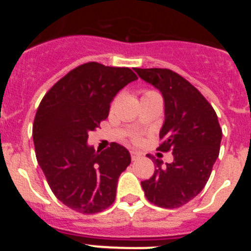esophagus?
<instances>
[{
	"label": "esophagus",
	"instance_id": "34e87169",
	"mask_svg": "<svg viewBox=\"0 0 251 251\" xmlns=\"http://www.w3.org/2000/svg\"><path fill=\"white\" fill-rule=\"evenodd\" d=\"M142 157V153L137 152V151H130V158H132V161H136V159L141 158Z\"/></svg>",
	"mask_w": 251,
	"mask_h": 251
}]
</instances>
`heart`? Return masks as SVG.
Masks as SVG:
<instances>
[{"instance_id":"1","label":"heart","mask_w":251,"mask_h":251,"mask_svg":"<svg viewBox=\"0 0 251 251\" xmlns=\"http://www.w3.org/2000/svg\"><path fill=\"white\" fill-rule=\"evenodd\" d=\"M154 93H156V92H153V90H145V92H143V97H145V95H150V94H154ZM113 104H114V103H113ZM133 141H138V137H136V136H134V137H133Z\"/></svg>"}]
</instances>
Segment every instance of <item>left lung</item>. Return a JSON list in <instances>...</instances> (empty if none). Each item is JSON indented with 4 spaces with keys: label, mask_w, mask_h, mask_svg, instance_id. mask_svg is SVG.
Returning a JSON list of instances; mask_svg holds the SVG:
<instances>
[{
    "label": "left lung",
    "mask_w": 251,
    "mask_h": 251,
    "mask_svg": "<svg viewBox=\"0 0 251 251\" xmlns=\"http://www.w3.org/2000/svg\"><path fill=\"white\" fill-rule=\"evenodd\" d=\"M134 70L163 95L165 123L158 150L174 154L167 167L154 158L157 168L151 178L142 181V188L153 205L181 207L205 187L219 157L223 130L211 104L185 77L170 69Z\"/></svg>",
    "instance_id": "obj_1"
}]
</instances>
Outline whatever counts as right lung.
<instances>
[{
  "label": "right lung",
  "instance_id": "add662e5",
  "mask_svg": "<svg viewBox=\"0 0 251 251\" xmlns=\"http://www.w3.org/2000/svg\"><path fill=\"white\" fill-rule=\"evenodd\" d=\"M137 79L129 68L90 61L51 86L37 108L32 126L36 159L57 200L74 211L97 214L114 202L129 152L115 142L95 152L86 141L108 118L115 94Z\"/></svg>",
  "mask_w": 251,
  "mask_h": 251
}]
</instances>
